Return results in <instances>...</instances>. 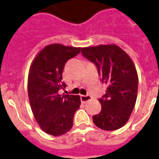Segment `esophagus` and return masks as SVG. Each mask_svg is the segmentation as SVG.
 <instances>
[{
	"mask_svg": "<svg viewBox=\"0 0 159 159\" xmlns=\"http://www.w3.org/2000/svg\"><path fill=\"white\" fill-rule=\"evenodd\" d=\"M91 96L90 95H81V101H82V103H85V102H88L91 100Z\"/></svg>",
	"mask_w": 159,
	"mask_h": 159,
	"instance_id": "34e87169",
	"label": "esophagus"
}]
</instances>
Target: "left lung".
Returning <instances> with one entry per match:
<instances>
[{"mask_svg":"<svg viewBox=\"0 0 159 159\" xmlns=\"http://www.w3.org/2000/svg\"><path fill=\"white\" fill-rule=\"evenodd\" d=\"M86 59L95 64L101 80L107 86L100 98L102 109L93 116L99 129L114 131L128 122L135 107L138 89V75L133 61L116 44L82 48Z\"/></svg>","mask_w":159,"mask_h":159,"instance_id":"left-lung-1","label":"left lung"}]
</instances>
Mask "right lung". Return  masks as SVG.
Here are the masks:
<instances>
[{
    "label": "right lung",
    "mask_w": 159,
    "mask_h": 159,
    "mask_svg": "<svg viewBox=\"0 0 159 159\" xmlns=\"http://www.w3.org/2000/svg\"><path fill=\"white\" fill-rule=\"evenodd\" d=\"M81 51V48L52 43L36 55L28 74L27 90L30 107L43 131L58 137L73 127V116L79 108V95L61 94L66 87L62 82L65 63Z\"/></svg>",
    "instance_id": "1"
}]
</instances>
